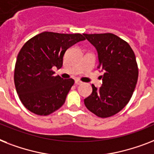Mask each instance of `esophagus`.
<instances>
[{
    "label": "esophagus",
    "instance_id": "esophagus-1",
    "mask_svg": "<svg viewBox=\"0 0 154 154\" xmlns=\"http://www.w3.org/2000/svg\"><path fill=\"white\" fill-rule=\"evenodd\" d=\"M81 81H79V80H75V84L77 85H81Z\"/></svg>",
    "mask_w": 154,
    "mask_h": 154
}]
</instances>
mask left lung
<instances>
[{"label": "left lung", "instance_id": "left-lung-1", "mask_svg": "<svg viewBox=\"0 0 154 154\" xmlns=\"http://www.w3.org/2000/svg\"><path fill=\"white\" fill-rule=\"evenodd\" d=\"M84 35L97 50L98 69L103 71L101 87L92 85V94L84 103L98 117H110L120 112L133 95L138 77L135 54L126 41L114 34Z\"/></svg>", "mask_w": 154, "mask_h": 154}]
</instances>
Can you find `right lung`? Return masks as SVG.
<instances>
[{"mask_svg": "<svg viewBox=\"0 0 154 154\" xmlns=\"http://www.w3.org/2000/svg\"><path fill=\"white\" fill-rule=\"evenodd\" d=\"M85 39L81 34L44 32L27 41L16 58L14 82L24 107L38 116H48L62 107L73 79L54 76L67 49Z\"/></svg>", "mask_w": 154, "mask_h": 154, "instance_id": "obj_1", "label": "right lung"}]
</instances>
